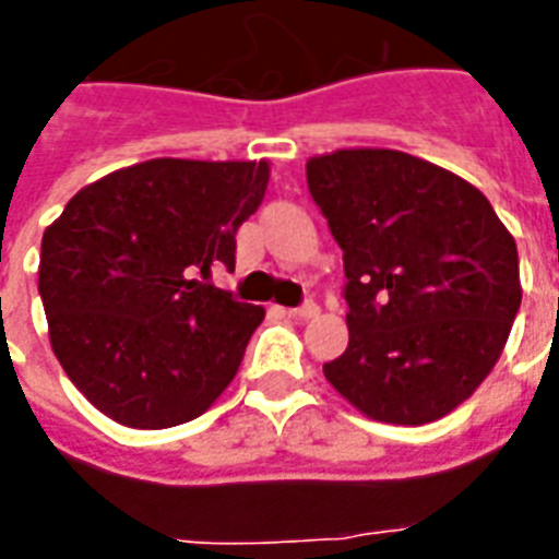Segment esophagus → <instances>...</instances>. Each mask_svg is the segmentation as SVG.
I'll use <instances>...</instances> for the list:
<instances>
[{
    "mask_svg": "<svg viewBox=\"0 0 559 559\" xmlns=\"http://www.w3.org/2000/svg\"><path fill=\"white\" fill-rule=\"evenodd\" d=\"M287 313L293 316V319H313V316L319 313V305H316V301H305V305L293 307V310H287Z\"/></svg>",
    "mask_w": 559,
    "mask_h": 559,
    "instance_id": "34e87169",
    "label": "esophagus"
}]
</instances>
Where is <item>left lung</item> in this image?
<instances>
[{"label": "left lung", "mask_w": 559, "mask_h": 559, "mask_svg": "<svg viewBox=\"0 0 559 559\" xmlns=\"http://www.w3.org/2000/svg\"><path fill=\"white\" fill-rule=\"evenodd\" d=\"M342 249L348 348L324 377L382 424L450 415L481 385L520 313V254L487 197L400 151L307 162Z\"/></svg>", "instance_id": "8db88e82"}]
</instances>
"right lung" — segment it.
Segmentation results:
<instances>
[{
    "label": "right lung",
    "mask_w": 559,
    "mask_h": 559,
    "mask_svg": "<svg viewBox=\"0 0 559 559\" xmlns=\"http://www.w3.org/2000/svg\"><path fill=\"white\" fill-rule=\"evenodd\" d=\"M266 162L151 159L78 191L43 235L39 298L69 380L133 429L200 417L235 380L263 307L214 287L261 205Z\"/></svg>",
    "instance_id": "obj_1"
}]
</instances>
